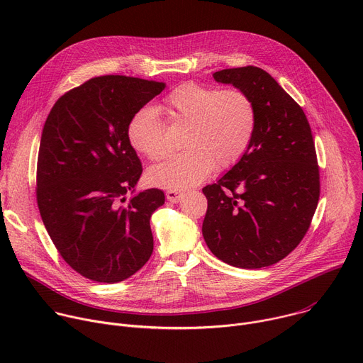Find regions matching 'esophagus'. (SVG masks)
I'll use <instances>...</instances> for the list:
<instances>
[{
    "mask_svg": "<svg viewBox=\"0 0 363 363\" xmlns=\"http://www.w3.org/2000/svg\"><path fill=\"white\" fill-rule=\"evenodd\" d=\"M182 196H184L182 191H178V189H168L167 191V199L169 202H178Z\"/></svg>",
    "mask_w": 363,
    "mask_h": 363,
    "instance_id": "1",
    "label": "esophagus"
}]
</instances>
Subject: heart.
<instances>
[{
	"instance_id": "obj_1",
	"label": "heart",
	"mask_w": 363,
	"mask_h": 363,
	"mask_svg": "<svg viewBox=\"0 0 363 363\" xmlns=\"http://www.w3.org/2000/svg\"><path fill=\"white\" fill-rule=\"evenodd\" d=\"M172 122L186 123L182 146L186 149L147 171L152 185L182 189L202 182L213 169L224 171L240 161L255 129V108L238 89L218 90L196 83L177 87L165 101ZM132 147L150 161L169 152L165 125L157 111L145 106L128 125Z\"/></svg>"
}]
</instances>
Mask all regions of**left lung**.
Returning <instances> with one entry per match:
<instances>
[{
	"instance_id": "left-lung-1",
	"label": "left lung",
	"mask_w": 363,
	"mask_h": 363,
	"mask_svg": "<svg viewBox=\"0 0 363 363\" xmlns=\"http://www.w3.org/2000/svg\"><path fill=\"white\" fill-rule=\"evenodd\" d=\"M213 76L250 96L255 129L240 161L202 188L208 199L202 235L230 266L267 267L298 245L316 211L320 185L312 130L301 108L263 69Z\"/></svg>"
}]
</instances>
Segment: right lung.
I'll list each match as a JSON object with an SVG mask.
<instances>
[{
	"mask_svg": "<svg viewBox=\"0 0 363 363\" xmlns=\"http://www.w3.org/2000/svg\"><path fill=\"white\" fill-rule=\"evenodd\" d=\"M165 87L126 76L94 77L63 94L44 123L37 160L41 220L65 262L93 281L129 279L153 251L149 220L165 194L136 191L142 165L128 125Z\"/></svg>",
	"mask_w": 363,
	"mask_h": 363,
	"instance_id": "add662e5",
	"label": "right lung"
}]
</instances>
